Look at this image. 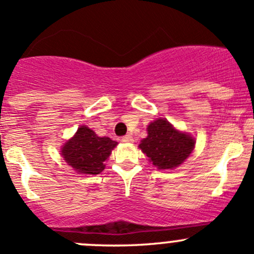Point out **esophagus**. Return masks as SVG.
Wrapping results in <instances>:
<instances>
[{"label": "esophagus", "instance_id": "34e87169", "mask_svg": "<svg viewBox=\"0 0 254 254\" xmlns=\"http://www.w3.org/2000/svg\"><path fill=\"white\" fill-rule=\"evenodd\" d=\"M122 142H126V143H132V142H133V137H132V134H126V136L122 137Z\"/></svg>", "mask_w": 254, "mask_h": 254}]
</instances>
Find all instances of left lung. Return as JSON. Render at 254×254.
I'll return each instance as SVG.
<instances>
[{
  "mask_svg": "<svg viewBox=\"0 0 254 254\" xmlns=\"http://www.w3.org/2000/svg\"><path fill=\"white\" fill-rule=\"evenodd\" d=\"M147 131L148 136L141 141L139 148L159 170H172L180 166L194 148L192 137L178 132L162 118L151 122Z\"/></svg>",
  "mask_w": 254,
  "mask_h": 254,
  "instance_id": "8db88e82",
  "label": "left lung"
}]
</instances>
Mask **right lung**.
Instances as JSON below:
<instances>
[{
    "instance_id": "add662e5",
    "label": "right lung",
    "mask_w": 254,
    "mask_h": 254,
    "mask_svg": "<svg viewBox=\"0 0 254 254\" xmlns=\"http://www.w3.org/2000/svg\"><path fill=\"white\" fill-rule=\"evenodd\" d=\"M117 142L108 137H98L92 129L81 126L73 138L62 148V156L77 172L98 175L105 170V161Z\"/></svg>"
}]
</instances>
